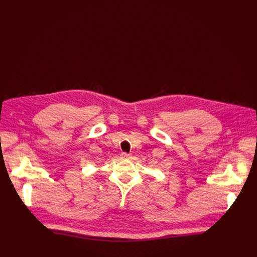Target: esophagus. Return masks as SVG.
Returning <instances> with one entry per match:
<instances>
[{"label": "esophagus", "mask_w": 257, "mask_h": 257, "mask_svg": "<svg viewBox=\"0 0 257 257\" xmlns=\"http://www.w3.org/2000/svg\"><path fill=\"white\" fill-rule=\"evenodd\" d=\"M120 156H121V158H122V159H128V158L130 157V156H129L128 154H126V153H122Z\"/></svg>", "instance_id": "esophagus-1"}]
</instances>
